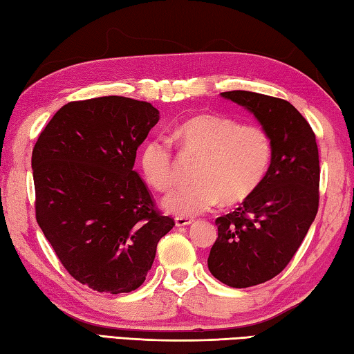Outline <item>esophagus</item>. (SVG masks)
<instances>
[{"mask_svg": "<svg viewBox=\"0 0 354 354\" xmlns=\"http://www.w3.org/2000/svg\"><path fill=\"white\" fill-rule=\"evenodd\" d=\"M192 223H194V220H192V218H187V216H176V218H175L176 227L189 226V224H192Z\"/></svg>", "mask_w": 354, "mask_h": 354, "instance_id": "1", "label": "esophagus"}]
</instances>
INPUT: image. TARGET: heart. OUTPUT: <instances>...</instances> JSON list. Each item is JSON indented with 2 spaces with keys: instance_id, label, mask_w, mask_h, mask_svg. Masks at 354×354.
<instances>
[{
  "instance_id": "b5f03b06",
  "label": "heart",
  "mask_w": 354,
  "mask_h": 354,
  "mask_svg": "<svg viewBox=\"0 0 354 354\" xmlns=\"http://www.w3.org/2000/svg\"><path fill=\"white\" fill-rule=\"evenodd\" d=\"M173 142L184 155L198 156L195 183L173 190L162 207L178 216H196L221 201L239 204L259 189L272 158V140L260 125H240L221 115H194L173 128ZM145 183L158 192L175 184L171 142L165 138L149 140L140 153Z\"/></svg>"
}]
</instances>
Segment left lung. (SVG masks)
<instances>
[{"mask_svg": "<svg viewBox=\"0 0 354 354\" xmlns=\"http://www.w3.org/2000/svg\"><path fill=\"white\" fill-rule=\"evenodd\" d=\"M221 97L252 113L272 140L269 169L252 195L216 218L209 271L221 283L249 288L280 274L297 252L319 207V150L310 124L283 99L250 91Z\"/></svg>", "mask_w": 354, "mask_h": 354, "instance_id": "8db88e82", "label": "left lung"}]
</instances>
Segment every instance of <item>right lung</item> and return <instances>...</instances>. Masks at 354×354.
I'll use <instances>...</instances> for the list:
<instances>
[{
	"mask_svg": "<svg viewBox=\"0 0 354 354\" xmlns=\"http://www.w3.org/2000/svg\"><path fill=\"white\" fill-rule=\"evenodd\" d=\"M158 120L149 102L120 95L69 102L32 151L38 226L66 271L94 291L138 289L175 226L133 170Z\"/></svg>",
	"mask_w": 354,
	"mask_h": 354,
	"instance_id": "obj_1",
	"label": "right lung"
}]
</instances>
